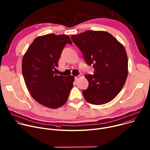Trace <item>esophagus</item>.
<instances>
[{"label":"esophagus","instance_id":"1","mask_svg":"<svg viewBox=\"0 0 150 150\" xmlns=\"http://www.w3.org/2000/svg\"><path fill=\"white\" fill-rule=\"evenodd\" d=\"M80 77V76H77L74 77V79H75V80H77Z\"/></svg>","mask_w":150,"mask_h":150}]
</instances>
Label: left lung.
Returning <instances> with one entry per match:
<instances>
[{
  "label": "left lung",
  "mask_w": 150,
  "mask_h": 150,
  "mask_svg": "<svg viewBox=\"0 0 150 150\" xmlns=\"http://www.w3.org/2000/svg\"><path fill=\"white\" fill-rule=\"evenodd\" d=\"M88 65L93 64L94 74H86L88 81L82 91L85 100L103 105L121 92L127 79L128 57L124 45L106 31H88L71 35Z\"/></svg>",
  "instance_id": "1"
}]
</instances>
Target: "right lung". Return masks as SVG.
<instances>
[{
    "instance_id": "add662e5",
    "label": "right lung",
    "mask_w": 150,
    "mask_h": 150,
    "mask_svg": "<svg viewBox=\"0 0 150 150\" xmlns=\"http://www.w3.org/2000/svg\"><path fill=\"white\" fill-rule=\"evenodd\" d=\"M67 35L50 34L37 37L23 56L22 71L30 95L40 104L51 109L64 105L73 86L74 77L55 74L56 67L67 44Z\"/></svg>"
}]
</instances>
